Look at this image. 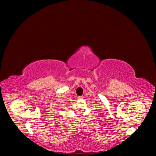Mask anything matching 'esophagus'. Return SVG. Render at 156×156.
Instances as JSON below:
<instances>
[{"label":"esophagus","instance_id":"obj_1","mask_svg":"<svg viewBox=\"0 0 156 156\" xmlns=\"http://www.w3.org/2000/svg\"><path fill=\"white\" fill-rule=\"evenodd\" d=\"M83 99V96H78V99Z\"/></svg>","mask_w":156,"mask_h":156}]
</instances>
